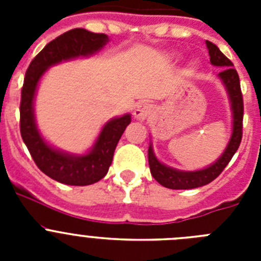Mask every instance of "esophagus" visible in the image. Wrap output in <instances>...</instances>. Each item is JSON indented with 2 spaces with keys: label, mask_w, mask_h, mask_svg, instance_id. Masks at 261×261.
I'll list each match as a JSON object with an SVG mask.
<instances>
[{
  "label": "esophagus",
  "mask_w": 261,
  "mask_h": 261,
  "mask_svg": "<svg viewBox=\"0 0 261 261\" xmlns=\"http://www.w3.org/2000/svg\"><path fill=\"white\" fill-rule=\"evenodd\" d=\"M151 114H153V107H151L150 105H147V103H140V105H137V107L135 108V111H133V116H135V119L140 120V121L147 119Z\"/></svg>",
  "instance_id": "1"
}]
</instances>
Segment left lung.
Wrapping results in <instances>:
<instances>
[{
	"instance_id": "8db88e82",
	"label": "left lung",
	"mask_w": 261,
	"mask_h": 261,
	"mask_svg": "<svg viewBox=\"0 0 261 261\" xmlns=\"http://www.w3.org/2000/svg\"><path fill=\"white\" fill-rule=\"evenodd\" d=\"M208 48L209 56H211V64L213 66L223 68L221 73H218V78L223 84L226 93L229 96L230 107H231L232 116V130L227 146L225 151L221 154L216 162L212 163L208 167L196 170V171H183L177 168L170 167L159 161L155 156L153 150V144L150 142L149 150H147V158H149V167L153 177L161 186L170 188V190H192L199 187L206 186L213 181L227 163L231 161L235 151L238 150L242 141V121H243V98H242L241 84H239V75L234 68L232 62L220 50V48L211 41H205Z\"/></svg>"
}]
</instances>
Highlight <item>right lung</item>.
Wrapping results in <instances>:
<instances>
[{"mask_svg": "<svg viewBox=\"0 0 261 261\" xmlns=\"http://www.w3.org/2000/svg\"><path fill=\"white\" fill-rule=\"evenodd\" d=\"M110 41L106 34H94L85 29L65 32L48 43L32 60L26 71L20 96V135L34 162L53 180L68 186H89L108 172L120 137L130 123V115L108 120L95 142L85 154H70L48 144L35 119L36 91L45 71L62 61L93 56Z\"/></svg>", "mask_w": 261, "mask_h": 261, "instance_id": "obj_1", "label": "right lung"}]
</instances>
